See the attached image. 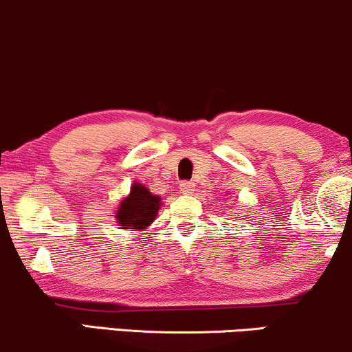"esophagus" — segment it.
<instances>
[{
    "label": "esophagus",
    "instance_id": "obj_1",
    "mask_svg": "<svg viewBox=\"0 0 352 352\" xmlns=\"http://www.w3.org/2000/svg\"><path fill=\"white\" fill-rule=\"evenodd\" d=\"M179 188L184 195H191L195 191V184H193V182H188V180L182 182V184L179 185Z\"/></svg>",
    "mask_w": 352,
    "mask_h": 352
}]
</instances>
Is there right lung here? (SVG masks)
Returning a JSON list of instances; mask_svg holds the SVG:
<instances>
[{
  "mask_svg": "<svg viewBox=\"0 0 352 352\" xmlns=\"http://www.w3.org/2000/svg\"><path fill=\"white\" fill-rule=\"evenodd\" d=\"M161 198L153 195L146 186L131 185L130 197L120 203L117 211L118 224L123 229H144L155 219L157 209L161 208Z\"/></svg>",
  "mask_w": 352,
  "mask_h": 352,
  "instance_id": "obj_1",
  "label": "right lung"
}]
</instances>
